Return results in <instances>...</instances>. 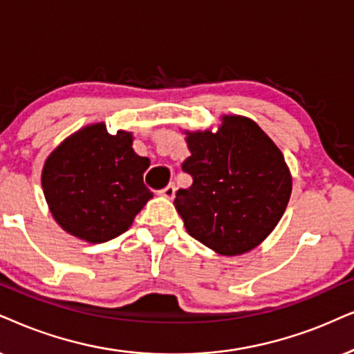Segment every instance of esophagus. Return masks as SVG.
<instances>
[{"label": "esophagus", "mask_w": 354, "mask_h": 354, "mask_svg": "<svg viewBox=\"0 0 354 354\" xmlns=\"http://www.w3.org/2000/svg\"><path fill=\"white\" fill-rule=\"evenodd\" d=\"M160 194H162L163 198H167V199H173L174 194H176V187H174V185H168L167 187H165V189L160 191Z\"/></svg>", "instance_id": "34e87169"}]
</instances>
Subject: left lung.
Returning <instances> with one entry per match:
<instances>
[{
	"mask_svg": "<svg viewBox=\"0 0 354 354\" xmlns=\"http://www.w3.org/2000/svg\"><path fill=\"white\" fill-rule=\"evenodd\" d=\"M192 176L174 207L187 234L222 257L252 252L276 229L292 192L283 151L245 115L225 114L217 131H185Z\"/></svg>",
	"mask_w": 354,
	"mask_h": 354,
	"instance_id": "8db88e82",
	"label": "left lung"
}]
</instances>
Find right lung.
<instances>
[{"instance_id":"1","label":"right lung","mask_w":354,"mask_h":354,"mask_svg":"<svg viewBox=\"0 0 354 354\" xmlns=\"http://www.w3.org/2000/svg\"><path fill=\"white\" fill-rule=\"evenodd\" d=\"M132 132L109 133L104 122L66 137L42 168V189L55 222L88 243L124 234L153 198L144 185L150 167L132 149Z\"/></svg>"}]
</instances>
